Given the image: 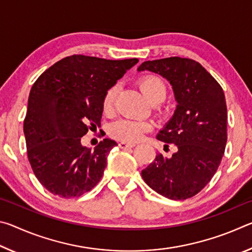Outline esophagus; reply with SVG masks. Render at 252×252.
<instances>
[{
  "label": "esophagus",
  "instance_id": "esophagus-1",
  "mask_svg": "<svg viewBox=\"0 0 252 252\" xmlns=\"http://www.w3.org/2000/svg\"><path fill=\"white\" fill-rule=\"evenodd\" d=\"M119 148L121 149H127V148H133L135 144L134 143H127V142H125V141H120L118 143Z\"/></svg>",
  "mask_w": 252,
  "mask_h": 252
}]
</instances>
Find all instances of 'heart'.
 <instances>
[{"mask_svg": "<svg viewBox=\"0 0 252 252\" xmlns=\"http://www.w3.org/2000/svg\"><path fill=\"white\" fill-rule=\"evenodd\" d=\"M139 85L143 94L153 104L160 103L167 96V87L163 80L155 74H146L140 78ZM119 92V85L114 84L105 92L103 97L104 112L110 113L113 111ZM152 126L147 121L121 119L110 126V134L118 140L126 142H135L142 138L144 132L150 131Z\"/></svg>", "mask_w": 252, "mask_h": 252, "instance_id": "obj_1", "label": "heart"}]
</instances>
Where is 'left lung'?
<instances>
[{"instance_id": "obj_1", "label": "left lung", "mask_w": 252, "mask_h": 252, "mask_svg": "<svg viewBox=\"0 0 252 252\" xmlns=\"http://www.w3.org/2000/svg\"><path fill=\"white\" fill-rule=\"evenodd\" d=\"M146 70L163 76L172 85L177 109L157 139L176 144L177 151L170 158L159 153L142 170V178L165 198H191L211 180L223 157L228 119L223 90L200 63L191 59L172 57L146 61L138 71Z\"/></svg>"}]
</instances>
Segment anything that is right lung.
<instances>
[{
    "label": "right lung",
    "instance_id": "right-lung-1",
    "mask_svg": "<svg viewBox=\"0 0 252 252\" xmlns=\"http://www.w3.org/2000/svg\"><path fill=\"white\" fill-rule=\"evenodd\" d=\"M138 62L74 54L34 82L23 130L30 164L51 193L80 197L100 181L106 157L118 144L103 139L91 150L81 138L101 125L105 92Z\"/></svg>",
    "mask_w": 252,
    "mask_h": 252
}]
</instances>
